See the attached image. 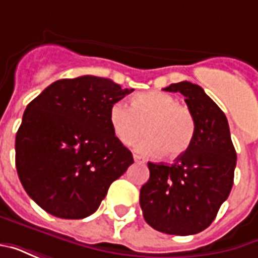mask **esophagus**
I'll return each instance as SVG.
<instances>
[{
    "label": "esophagus",
    "mask_w": 258,
    "mask_h": 258,
    "mask_svg": "<svg viewBox=\"0 0 258 258\" xmlns=\"http://www.w3.org/2000/svg\"><path fill=\"white\" fill-rule=\"evenodd\" d=\"M134 160H135V163H140V164H144V163H146L145 159H144L142 156H140V155H134Z\"/></svg>",
    "instance_id": "34e87169"
}]
</instances>
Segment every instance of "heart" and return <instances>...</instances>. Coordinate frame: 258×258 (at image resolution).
Segmentation results:
<instances>
[{
  "instance_id": "1",
  "label": "heart",
  "mask_w": 258,
  "mask_h": 258,
  "mask_svg": "<svg viewBox=\"0 0 258 258\" xmlns=\"http://www.w3.org/2000/svg\"><path fill=\"white\" fill-rule=\"evenodd\" d=\"M109 121L124 145H131L145 130L146 135L135 144V149L149 156H179L189 148L195 134L189 107L163 91L141 92L133 98L131 106L124 102L113 103Z\"/></svg>"
}]
</instances>
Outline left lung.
I'll return each mask as SVG.
<instances>
[{
  "mask_svg": "<svg viewBox=\"0 0 258 258\" xmlns=\"http://www.w3.org/2000/svg\"><path fill=\"white\" fill-rule=\"evenodd\" d=\"M181 92L194 113L189 148L173 164L148 163L140 192L145 221L168 235H194L214 221L233 185L236 152L225 114L200 85L181 81L164 88Z\"/></svg>",
  "mask_w": 258,
  "mask_h": 258,
  "instance_id": "1",
  "label": "left lung"
}]
</instances>
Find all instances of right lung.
I'll return each mask as SVG.
<instances>
[{"instance_id":"right-lung-1","label":"right lung","mask_w":258,"mask_h":258,"mask_svg":"<svg viewBox=\"0 0 258 258\" xmlns=\"http://www.w3.org/2000/svg\"><path fill=\"white\" fill-rule=\"evenodd\" d=\"M134 90L112 80H58L27 105L16 133V170L41 209L79 220L98 210L114 179L134 163L116 138L109 110Z\"/></svg>"}]
</instances>
